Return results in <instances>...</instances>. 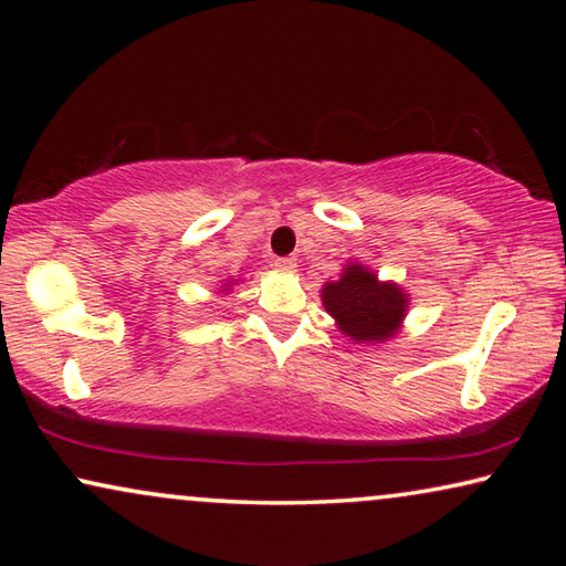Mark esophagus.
Returning a JSON list of instances; mask_svg holds the SVG:
<instances>
[{"label": "esophagus", "mask_w": 566, "mask_h": 566, "mask_svg": "<svg viewBox=\"0 0 566 566\" xmlns=\"http://www.w3.org/2000/svg\"><path fill=\"white\" fill-rule=\"evenodd\" d=\"M274 266H276V270H280V272L290 274V272L296 270V260H294V256H280V260H274Z\"/></svg>", "instance_id": "esophagus-1"}]
</instances>
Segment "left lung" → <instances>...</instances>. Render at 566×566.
Instances as JSON below:
<instances>
[{"mask_svg": "<svg viewBox=\"0 0 566 566\" xmlns=\"http://www.w3.org/2000/svg\"><path fill=\"white\" fill-rule=\"evenodd\" d=\"M322 302L339 329L357 342H381L397 332L407 310V296L397 284H381L377 276L352 264L337 282H327Z\"/></svg>", "mask_w": 566, "mask_h": 566, "instance_id": "obj_1", "label": "left lung"}]
</instances>
